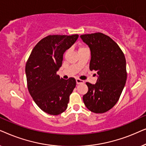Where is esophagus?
I'll return each mask as SVG.
<instances>
[{
	"instance_id": "34e87169",
	"label": "esophagus",
	"mask_w": 146,
	"mask_h": 146,
	"mask_svg": "<svg viewBox=\"0 0 146 146\" xmlns=\"http://www.w3.org/2000/svg\"><path fill=\"white\" fill-rule=\"evenodd\" d=\"M76 84H83V83H84V81L82 80L78 79V78H77L76 80Z\"/></svg>"
}]
</instances>
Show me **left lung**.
<instances>
[{
    "label": "left lung",
    "mask_w": 146,
    "mask_h": 146,
    "mask_svg": "<svg viewBox=\"0 0 146 146\" xmlns=\"http://www.w3.org/2000/svg\"><path fill=\"white\" fill-rule=\"evenodd\" d=\"M80 38L90 50V70L98 74L95 84L86 82L88 91L83 96L84 103L94 113H104L114 106L125 86L124 54L110 37L102 33L82 35Z\"/></svg>",
    "instance_id": "1"
}]
</instances>
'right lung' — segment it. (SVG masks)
Wrapping results in <instances>:
<instances>
[{"label": "right lung", "instance_id": "add662e5", "mask_svg": "<svg viewBox=\"0 0 146 146\" xmlns=\"http://www.w3.org/2000/svg\"><path fill=\"white\" fill-rule=\"evenodd\" d=\"M79 36L49 35L38 42L26 64L29 93L44 112L58 115L68 107L70 95L76 84L74 78H60L56 72L62 64L63 54Z\"/></svg>", "mask_w": 146, "mask_h": 146}]
</instances>
